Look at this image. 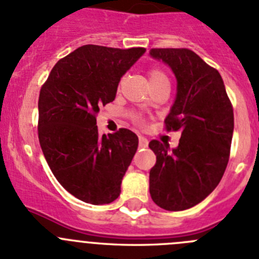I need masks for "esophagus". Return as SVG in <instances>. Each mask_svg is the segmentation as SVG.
Segmentation results:
<instances>
[{
  "label": "esophagus",
  "instance_id": "34e87169",
  "mask_svg": "<svg viewBox=\"0 0 259 259\" xmlns=\"http://www.w3.org/2000/svg\"><path fill=\"white\" fill-rule=\"evenodd\" d=\"M138 141H139V147H142V148H146L148 146V141L147 139L145 138V137H142V136H139V138H138Z\"/></svg>",
  "mask_w": 259,
  "mask_h": 259
}]
</instances>
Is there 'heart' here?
I'll return each instance as SVG.
<instances>
[{
  "instance_id": "b5f03b06",
  "label": "heart",
  "mask_w": 259,
  "mask_h": 259,
  "mask_svg": "<svg viewBox=\"0 0 259 259\" xmlns=\"http://www.w3.org/2000/svg\"><path fill=\"white\" fill-rule=\"evenodd\" d=\"M148 78H150V83H151V84L156 82H168L167 74L164 73V71H161L160 69H151V70L148 71ZM133 118H134V121H137V122H141V121H142L138 114H134Z\"/></svg>"
}]
</instances>
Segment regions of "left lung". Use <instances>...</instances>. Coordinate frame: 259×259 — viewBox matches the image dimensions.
Here are the masks:
<instances>
[{
  "instance_id": "left-lung-1",
  "label": "left lung",
  "mask_w": 259,
  "mask_h": 259,
  "mask_svg": "<svg viewBox=\"0 0 259 259\" xmlns=\"http://www.w3.org/2000/svg\"><path fill=\"white\" fill-rule=\"evenodd\" d=\"M151 57L172 69L177 94L165 129L181 130L179 146L156 139L148 147L156 155L150 170L152 201L168 211H183L202 202L218 186L229 160L233 108L217 69L186 48H155Z\"/></svg>"
}]
</instances>
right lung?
<instances>
[{
  "mask_svg": "<svg viewBox=\"0 0 259 259\" xmlns=\"http://www.w3.org/2000/svg\"><path fill=\"white\" fill-rule=\"evenodd\" d=\"M145 48L83 46L52 69L39 95V142L57 181L91 204L118 198L121 181L138 148L129 129L99 136V107L113 102L121 76Z\"/></svg>",
  "mask_w": 259,
  "mask_h": 259,
  "instance_id": "1",
  "label": "right lung"
}]
</instances>
